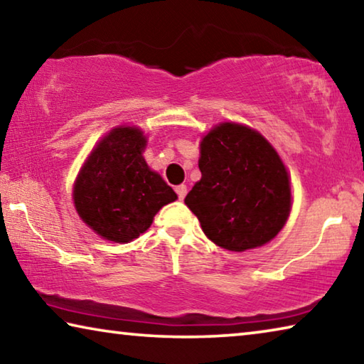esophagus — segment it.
Wrapping results in <instances>:
<instances>
[{"mask_svg":"<svg viewBox=\"0 0 364 364\" xmlns=\"http://www.w3.org/2000/svg\"><path fill=\"white\" fill-rule=\"evenodd\" d=\"M175 191H176L178 199H180V200H183L184 197H186L188 189H186V186H184V184H180V186H176V188H175Z\"/></svg>","mask_w":364,"mask_h":364,"instance_id":"1","label":"esophagus"}]
</instances>
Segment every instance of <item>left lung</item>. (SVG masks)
<instances>
[{"label":"left lung","instance_id":"obj_1","mask_svg":"<svg viewBox=\"0 0 364 364\" xmlns=\"http://www.w3.org/2000/svg\"><path fill=\"white\" fill-rule=\"evenodd\" d=\"M200 181L184 204L205 236L228 250L267 244L291 212V184L284 164L262 134L221 123L202 139Z\"/></svg>","mask_w":364,"mask_h":364}]
</instances>
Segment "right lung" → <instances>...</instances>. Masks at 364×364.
<instances>
[{
	"label": "right lung",
	"mask_w": 364,
	"mask_h": 364,
	"mask_svg": "<svg viewBox=\"0 0 364 364\" xmlns=\"http://www.w3.org/2000/svg\"><path fill=\"white\" fill-rule=\"evenodd\" d=\"M138 128H115L80 171L73 200L80 217L107 241L128 242L151 226L154 215L176 199L175 191L141 156Z\"/></svg>",
	"instance_id": "add662e5"
}]
</instances>
